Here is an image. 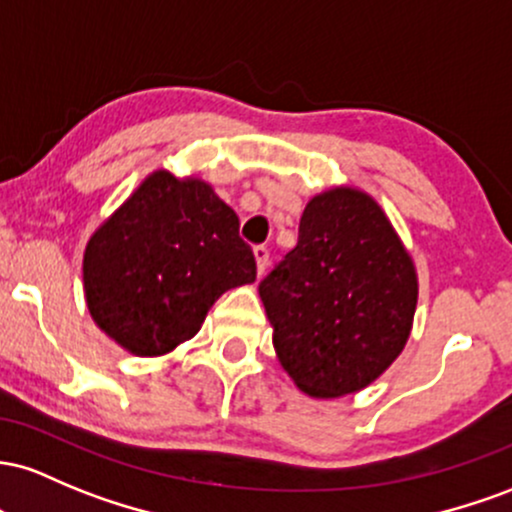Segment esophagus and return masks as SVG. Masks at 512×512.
Wrapping results in <instances>:
<instances>
[{
	"instance_id": "34e87169",
	"label": "esophagus",
	"mask_w": 512,
	"mask_h": 512,
	"mask_svg": "<svg viewBox=\"0 0 512 512\" xmlns=\"http://www.w3.org/2000/svg\"><path fill=\"white\" fill-rule=\"evenodd\" d=\"M254 258H256L258 275H263V273H266V266H268V249H266V246H254Z\"/></svg>"
}]
</instances>
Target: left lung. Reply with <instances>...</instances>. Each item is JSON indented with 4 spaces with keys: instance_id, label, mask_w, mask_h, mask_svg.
Listing matches in <instances>:
<instances>
[{
    "instance_id": "obj_1",
    "label": "left lung",
    "mask_w": 512,
    "mask_h": 512,
    "mask_svg": "<svg viewBox=\"0 0 512 512\" xmlns=\"http://www.w3.org/2000/svg\"><path fill=\"white\" fill-rule=\"evenodd\" d=\"M280 365L314 399L365 389L399 358L418 275L375 198L358 188L314 195L297 246L258 285Z\"/></svg>"
}]
</instances>
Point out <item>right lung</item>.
I'll return each mask as SVG.
<instances>
[{
    "label": "right lung",
    "mask_w": 512,
    "mask_h": 512,
    "mask_svg": "<svg viewBox=\"0 0 512 512\" xmlns=\"http://www.w3.org/2000/svg\"><path fill=\"white\" fill-rule=\"evenodd\" d=\"M82 273L96 326L154 358L193 338L222 292L254 283L256 261L210 183L159 169L91 234Z\"/></svg>",
    "instance_id": "1"
}]
</instances>
